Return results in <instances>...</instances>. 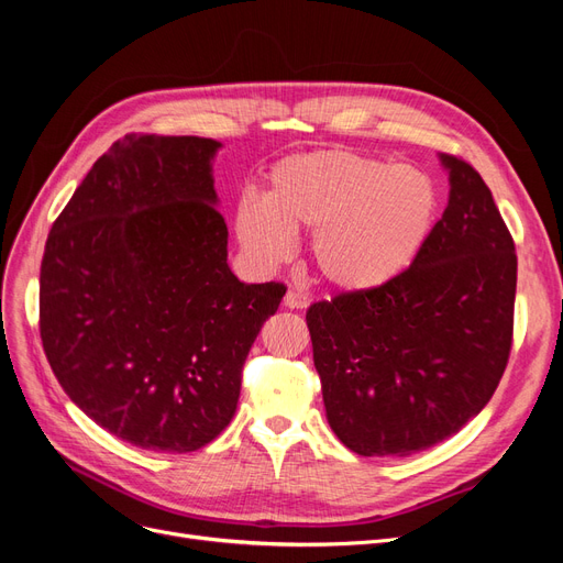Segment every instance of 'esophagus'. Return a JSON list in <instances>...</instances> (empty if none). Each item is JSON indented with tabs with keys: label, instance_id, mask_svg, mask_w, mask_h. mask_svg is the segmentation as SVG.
I'll return each instance as SVG.
<instances>
[{
	"label": "esophagus",
	"instance_id": "1",
	"mask_svg": "<svg viewBox=\"0 0 563 563\" xmlns=\"http://www.w3.org/2000/svg\"><path fill=\"white\" fill-rule=\"evenodd\" d=\"M284 305L288 310H305V308H310V298L298 294V291H286Z\"/></svg>",
	"mask_w": 563,
	"mask_h": 563
}]
</instances>
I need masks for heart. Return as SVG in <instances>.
<instances>
[{
	"label": "heart",
	"instance_id": "b5f03b06",
	"mask_svg": "<svg viewBox=\"0 0 563 563\" xmlns=\"http://www.w3.org/2000/svg\"><path fill=\"white\" fill-rule=\"evenodd\" d=\"M439 218L434 180L350 150H312L269 172L265 203L234 211L236 240L261 265L284 263L298 232H312L319 275L338 291H376L413 267Z\"/></svg>",
	"mask_w": 563,
	"mask_h": 563
}]
</instances>
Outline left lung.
I'll use <instances>...</instances> for the list:
<instances>
[{
  "mask_svg": "<svg viewBox=\"0 0 563 563\" xmlns=\"http://www.w3.org/2000/svg\"><path fill=\"white\" fill-rule=\"evenodd\" d=\"M449 203L413 267L308 310L327 420L360 455H411L460 432L512 347L517 253L474 168L439 155Z\"/></svg>",
  "mask_w": 563,
  "mask_h": 563,
  "instance_id": "1",
  "label": "left lung"
}]
</instances>
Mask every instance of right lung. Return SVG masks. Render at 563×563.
I'll return each instance as SVG.
<instances>
[{"mask_svg":"<svg viewBox=\"0 0 563 563\" xmlns=\"http://www.w3.org/2000/svg\"><path fill=\"white\" fill-rule=\"evenodd\" d=\"M220 147L197 135H124L44 249L51 368L93 422L145 451L190 453L228 428L246 354L286 294L232 275L213 187Z\"/></svg>","mask_w":563,"mask_h":563,"instance_id":"right-lung-1","label":"right lung"}]
</instances>
